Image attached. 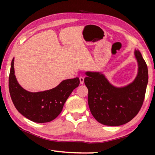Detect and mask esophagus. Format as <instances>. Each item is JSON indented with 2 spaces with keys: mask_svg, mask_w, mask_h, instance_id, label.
<instances>
[{
  "mask_svg": "<svg viewBox=\"0 0 155 155\" xmlns=\"http://www.w3.org/2000/svg\"><path fill=\"white\" fill-rule=\"evenodd\" d=\"M79 80H80V83L83 84V83H84V77H80Z\"/></svg>",
  "mask_w": 155,
  "mask_h": 155,
  "instance_id": "esophagus-1",
  "label": "esophagus"
}]
</instances>
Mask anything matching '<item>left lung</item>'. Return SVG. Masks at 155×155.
I'll list each match as a JSON object with an SVG mask.
<instances>
[{
    "label": "left lung",
    "mask_w": 155,
    "mask_h": 155,
    "mask_svg": "<svg viewBox=\"0 0 155 155\" xmlns=\"http://www.w3.org/2000/svg\"><path fill=\"white\" fill-rule=\"evenodd\" d=\"M134 53L137 75L124 87H115L101 72H85L84 82L88 89L89 107L94 118L102 124H124L135 117L142 106L148 81V67L141 52L135 50Z\"/></svg>",
    "instance_id": "1"
}]
</instances>
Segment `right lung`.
<instances>
[{
  "label": "right lung",
  "mask_w": 155,
  "mask_h": 155,
  "mask_svg": "<svg viewBox=\"0 0 155 155\" xmlns=\"http://www.w3.org/2000/svg\"><path fill=\"white\" fill-rule=\"evenodd\" d=\"M12 59L9 77V89L16 109L27 119L37 123L51 122L58 116L72 91L79 85L78 77L64 80L51 90L31 92L18 83Z\"/></svg>",
  "instance_id": "add662e5"
}]
</instances>
